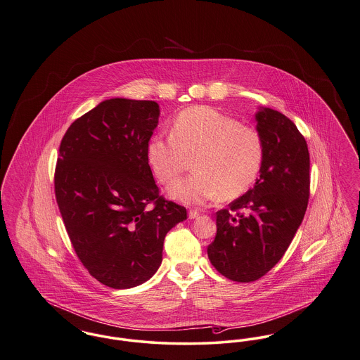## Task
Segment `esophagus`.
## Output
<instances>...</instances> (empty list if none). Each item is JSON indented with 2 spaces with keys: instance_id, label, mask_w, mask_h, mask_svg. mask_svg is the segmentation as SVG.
Returning a JSON list of instances; mask_svg holds the SVG:
<instances>
[{
  "instance_id": "1",
  "label": "esophagus",
  "mask_w": 360,
  "mask_h": 360,
  "mask_svg": "<svg viewBox=\"0 0 360 360\" xmlns=\"http://www.w3.org/2000/svg\"><path fill=\"white\" fill-rule=\"evenodd\" d=\"M198 217H200V212L195 211V210L189 211V219L194 220V219H198Z\"/></svg>"
}]
</instances>
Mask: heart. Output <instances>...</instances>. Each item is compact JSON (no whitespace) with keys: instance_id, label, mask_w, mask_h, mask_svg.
<instances>
[{"instance_id":"heart-1","label":"heart","mask_w":360,"mask_h":360,"mask_svg":"<svg viewBox=\"0 0 360 360\" xmlns=\"http://www.w3.org/2000/svg\"><path fill=\"white\" fill-rule=\"evenodd\" d=\"M264 140L253 127L212 107H191L172 122L171 136H153L149 166L165 185L175 182L194 158L191 176L169 188L171 198L205 205L219 195L239 197L253 186L264 163Z\"/></svg>"}]
</instances>
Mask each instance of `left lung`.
I'll return each mask as SVG.
<instances>
[{
    "label": "left lung",
    "mask_w": 360,
    "mask_h": 360,
    "mask_svg": "<svg viewBox=\"0 0 360 360\" xmlns=\"http://www.w3.org/2000/svg\"><path fill=\"white\" fill-rule=\"evenodd\" d=\"M255 129L264 163L253 189L216 214L208 246L216 271L238 283L268 274L288 249L304 217L310 194V155L295 124L280 111L258 107Z\"/></svg>",
    "instance_id": "obj_1"
}]
</instances>
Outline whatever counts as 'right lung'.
Wrapping results in <instances>:
<instances>
[{"label": "right lung", "instance_id": "1", "mask_svg": "<svg viewBox=\"0 0 360 360\" xmlns=\"http://www.w3.org/2000/svg\"><path fill=\"white\" fill-rule=\"evenodd\" d=\"M152 101L112 98L77 118L60 146L54 188L65 229L88 272L115 290L146 283L186 208L159 195L147 147Z\"/></svg>", "mask_w": 360, "mask_h": 360}]
</instances>
